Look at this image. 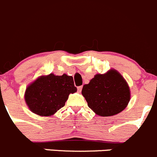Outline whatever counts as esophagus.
Segmentation results:
<instances>
[{
    "label": "esophagus",
    "instance_id": "esophagus-1",
    "mask_svg": "<svg viewBox=\"0 0 157 157\" xmlns=\"http://www.w3.org/2000/svg\"><path fill=\"white\" fill-rule=\"evenodd\" d=\"M82 88H83L82 86H79V87H77V90H78L79 93H80V92L82 91Z\"/></svg>",
    "mask_w": 157,
    "mask_h": 157
}]
</instances>
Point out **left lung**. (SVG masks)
I'll return each mask as SVG.
<instances>
[{
  "mask_svg": "<svg viewBox=\"0 0 157 157\" xmlns=\"http://www.w3.org/2000/svg\"><path fill=\"white\" fill-rule=\"evenodd\" d=\"M82 95L90 108L100 116H112L126 108L130 101V89L124 77L115 70L96 74L83 85Z\"/></svg>",
  "mask_w": 157,
  "mask_h": 157,
  "instance_id": "1",
  "label": "left lung"
}]
</instances>
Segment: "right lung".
<instances>
[{
  "instance_id": "add662e5",
  "label": "right lung",
  "mask_w": 157,
  "mask_h": 157,
  "mask_svg": "<svg viewBox=\"0 0 157 157\" xmlns=\"http://www.w3.org/2000/svg\"><path fill=\"white\" fill-rule=\"evenodd\" d=\"M77 90L71 76L50 74L41 76L28 86L25 100L33 113L49 116L63 108L69 94L75 93Z\"/></svg>"
}]
</instances>
